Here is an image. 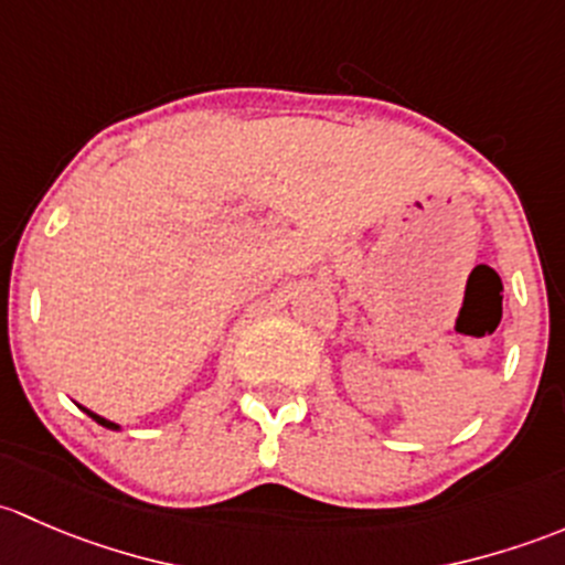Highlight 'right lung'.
I'll use <instances>...</instances> for the list:
<instances>
[{"instance_id":"1","label":"right lung","mask_w":565,"mask_h":565,"mask_svg":"<svg viewBox=\"0 0 565 565\" xmlns=\"http://www.w3.org/2000/svg\"><path fill=\"white\" fill-rule=\"evenodd\" d=\"M81 411H84V413H86V416H92V418H95V422H97V424H100V427H106V429H121V427H119V424H116V422H110V418H103V416H100V413H95V411L84 408V405H81Z\"/></svg>"}]
</instances>
